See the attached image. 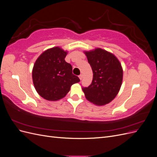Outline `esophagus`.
Wrapping results in <instances>:
<instances>
[{"label":"esophagus","instance_id":"obj_1","mask_svg":"<svg viewBox=\"0 0 157 157\" xmlns=\"http://www.w3.org/2000/svg\"><path fill=\"white\" fill-rule=\"evenodd\" d=\"M78 77H79V78H80V80H82V77H83V75L81 74V75H80L79 76H78Z\"/></svg>","mask_w":157,"mask_h":157}]
</instances>
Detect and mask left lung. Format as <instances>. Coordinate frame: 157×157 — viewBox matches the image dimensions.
<instances>
[{"label":"left lung","mask_w":157,"mask_h":157,"mask_svg":"<svg viewBox=\"0 0 157 157\" xmlns=\"http://www.w3.org/2000/svg\"><path fill=\"white\" fill-rule=\"evenodd\" d=\"M84 52L93 71L92 84L82 88L85 97L96 105H106L115 99L121 89V63L113 54L100 48Z\"/></svg>","instance_id":"8db88e82"}]
</instances>
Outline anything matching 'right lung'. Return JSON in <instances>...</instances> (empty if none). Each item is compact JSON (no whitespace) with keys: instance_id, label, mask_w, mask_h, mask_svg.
Wrapping results in <instances>:
<instances>
[{"instance_id":"1","label":"right lung","mask_w":157,"mask_h":157,"mask_svg":"<svg viewBox=\"0 0 157 157\" xmlns=\"http://www.w3.org/2000/svg\"><path fill=\"white\" fill-rule=\"evenodd\" d=\"M67 52L56 46L45 50L36 60L32 71L33 82L37 93L48 101L63 98L73 84L80 81L65 60Z\"/></svg>"}]
</instances>
